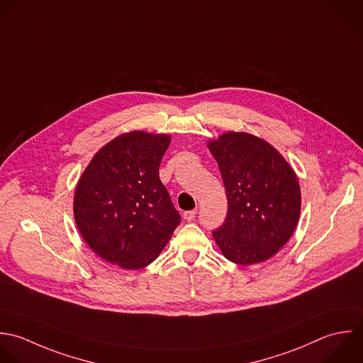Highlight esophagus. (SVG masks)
<instances>
[{
  "label": "esophagus",
  "instance_id": "1",
  "mask_svg": "<svg viewBox=\"0 0 363 363\" xmlns=\"http://www.w3.org/2000/svg\"><path fill=\"white\" fill-rule=\"evenodd\" d=\"M195 216H196V211H195V209H194V211H186V212H184V219L188 220V222H192V220L195 219Z\"/></svg>",
  "mask_w": 363,
  "mask_h": 363
}]
</instances>
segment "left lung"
Wrapping results in <instances>:
<instances>
[{"mask_svg": "<svg viewBox=\"0 0 363 363\" xmlns=\"http://www.w3.org/2000/svg\"><path fill=\"white\" fill-rule=\"evenodd\" d=\"M228 198L222 226L212 232L225 257L249 266L274 256L291 238L301 209L298 179L266 141L226 133L209 143Z\"/></svg>", "mask_w": 363, "mask_h": 363, "instance_id": "8db88e82", "label": "left lung"}]
</instances>
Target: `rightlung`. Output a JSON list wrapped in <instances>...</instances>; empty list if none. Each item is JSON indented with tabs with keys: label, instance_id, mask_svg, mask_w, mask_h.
Returning a JSON list of instances; mask_svg holds the SVG:
<instances>
[{
	"label": "right lung",
	"instance_id": "add662e5",
	"mask_svg": "<svg viewBox=\"0 0 363 363\" xmlns=\"http://www.w3.org/2000/svg\"><path fill=\"white\" fill-rule=\"evenodd\" d=\"M169 141L164 134H123L93 157L77 184L73 211L80 235L123 269L152 263L181 223L158 175Z\"/></svg>",
	"mask_w": 363,
	"mask_h": 363
}]
</instances>
